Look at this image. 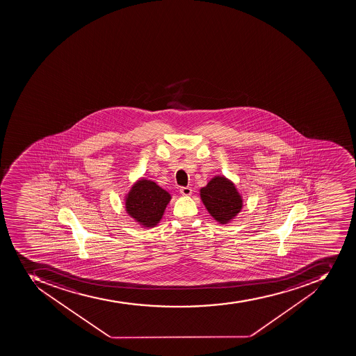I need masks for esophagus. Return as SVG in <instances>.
I'll return each mask as SVG.
<instances>
[{"label":"esophagus","instance_id":"esophagus-1","mask_svg":"<svg viewBox=\"0 0 356 356\" xmlns=\"http://www.w3.org/2000/svg\"><path fill=\"white\" fill-rule=\"evenodd\" d=\"M191 191H193V189L191 187H180V193L184 196H189V195H191Z\"/></svg>","mask_w":356,"mask_h":356}]
</instances>
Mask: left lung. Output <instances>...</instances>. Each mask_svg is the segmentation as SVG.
I'll list each match as a JSON object with an SVG mask.
<instances>
[{
	"label": "left lung",
	"mask_w": 356,
	"mask_h": 356,
	"mask_svg": "<svg viewBox=\"0 0 356 356\" xmlns=\"http://www.w3.org/2000/svg\"><path fill=\"white\" fill-rule=\"evenodd\" d=\"M202 202L210 215L220 224L234 218L243 207L235 186L225 177H215L200 191Z\"/></svg>",
	"instance_id": "1"
}]
</instances>
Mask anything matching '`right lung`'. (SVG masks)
Returning <instances> with one entry per match:
<instances>
[{
	"mask_svg": "<svg viewBox=\"0 0 356 356\" xmlns=\"http://www.w3.org/2000/svg\"><path fill=\"white\" fill-rule=\"evenodd\" d=\"M170 195L150 180H139L127 198V211L145 226L154 227L163 217Z\"/></svg>",
	"mask_w": 356,
	"mask_h": 356,
	"instance_id": "obj_1",
	"label": "right lung"
}]
</instances>
